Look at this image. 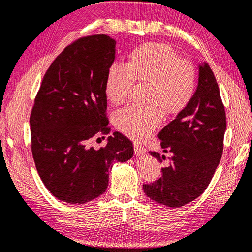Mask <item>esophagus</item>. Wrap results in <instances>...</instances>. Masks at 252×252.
<instances>
[{
    "label": "esophagus",
    "instance_id": "34e87169",
    "mask_svg": "<svg viewBox=\"0 0 252 252\" xmlns=\"http://www.w3.org/2000/svg\"><path fill=\"white\" fill-rule=\"evenodd\" d=\"M146 152V150L144 149V146H142L140 144H136V143H134V153L135 155H143L144 153Z\"/></svg>",
    "mask_w": 252,
    "mask_h": 252
}]
</instances>
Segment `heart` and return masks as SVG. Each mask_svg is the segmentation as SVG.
<instances>
[{"mask_svg": "<svg viewBox=\"0 0 252 252\" xmlns=\"http://www.w3.org/2000/svg\"><path fill=\"white\" fill-rule=\"evenodd\" d=\"M134 82L149 86L146 103L150 107H126L117 112L116 123L123 134L142 141L161 123V110L176 115L187 107L195 92L196 72L193 64L169 46L145 43L130 53L126 64L113 62L108 68V99L115 105L126 101Z\"/></svg>", "mask_w": 252, "mask_h": 252, "instance_id": "obj_1", "label": "heart"}]
</instances>
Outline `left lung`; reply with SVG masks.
<instances>
[{
  "label": "left lung",
  "instance_id": "obj_1",
  "mask_svg": "<svg viewBox=\"0 0 252 252\" xmlns=\"http://www.w3.org/2000/svg\"><path fill=\"white\" fill-rule=\"evenodd\" d=\"M226 115L216 78L208 63L199 65L198 87L190 102L158 133L160 146L171 153L161 177L143 185L144 193L168 208H180L203 193L223 154ZM158 161L165 155L150 152Z\"/></svg>",
  "mask_w": 252,
  "mask_h": 252
}]
</instances>
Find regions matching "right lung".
I'll return each instance as SVG.
<instances>
[{"mask_svg": "<svg viewBox=\"0 0 252 252\" xmlns=\"http://www.w3.org/2000/svg\"><path fill=\"white\" fill-rule=\"evenodd\" d=\"M116 41L107 34L77 39L43 76L31 113L32 152L39 176L57 199L84 204L105 193L113 162L133 156L119 132L95 150L90 141L108 134L106 77Z\"/></svg>", "mask_w": 252, "mask_h": 252, "instance_id": "right-lung-1", "label": "right lung"}]
</instances>
